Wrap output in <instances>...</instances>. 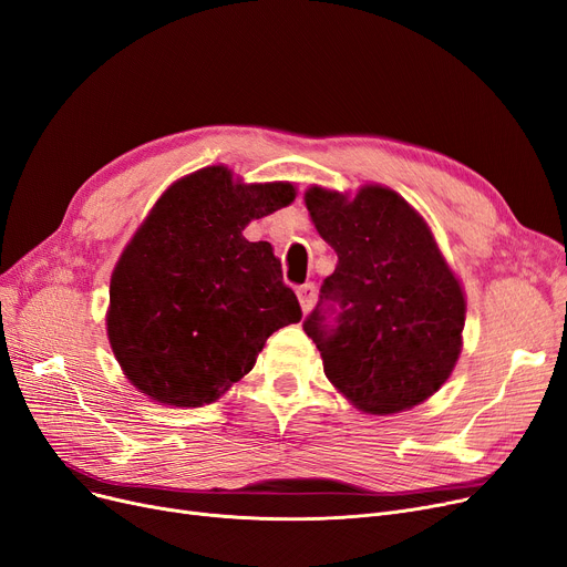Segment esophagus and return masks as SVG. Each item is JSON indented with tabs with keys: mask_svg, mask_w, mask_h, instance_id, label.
Returning <instances> with one entry per match:
<instances>
[{
	"mask_svg": "<svg viewBox=\"0 0 567 567\" xmlns=\"http://www.w3.org/2000/svg\"><path fill=\"white\" fill-rule=\"evenodd\" d=\"M297 293H299V301H301L303 312H308V310L312 308L315 299H317V287H315V282H306V285H301V287L297 289Z\"/></svg>",
	"mask_w": 567,
	"mask_h": 567,
	"instance_id": "obj_1",
	"label": "esophagus"
}]
</instances>
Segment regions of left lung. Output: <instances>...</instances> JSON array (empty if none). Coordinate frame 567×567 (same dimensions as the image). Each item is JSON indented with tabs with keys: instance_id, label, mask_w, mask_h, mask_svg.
I'll return each mask as SVG.
<instances>
[{
	"instance_id": "1",
	"label": "left lung",
	"mask_w": 567,
	"mask_h": 567,
	"mask_svg": "<svg viewBox=\"0 0 567 567\" xmlns=\"http://www.w3.org/2000/svg\"><path fill=\"white\" fill-rule=\"evenodd\" d=\"M306 206L338 255L303 322L327 378L363 412L420 405L452 375L465 322L461 285L424 217L380 185L354 199L310 187Z\"/></svg>"
}]
</instances>
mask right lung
<instances>
[{"instance_id": "1", "label": "right lung", "mask_w": 567, "mask_h": 567, "mask_svg": "<svg viewBox=\"0 0 567 567\" xmlns=\"http://www.w3.org/2000/svg\"><path fill=\"white\" fill-rule=\"evenodd\" d=\"M289 183H234L208 166L171 185L111 278L109 340L153 401L199 408L252 371L266 338L301 319L297 293L250 219L293 202Z\"/></svg>"}]
</instances>
